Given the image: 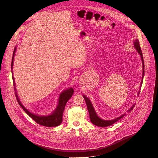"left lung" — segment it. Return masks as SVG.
<instances>
[{"label": "left lung", "instance_id": "8db88e82", "mask_svg": "<svg viewBox=\"0 0 158 158\" xmlns=\"http://www.w3.org/2000/svg\"><path fill=\"white\" fill-rule=\"evenodd\" d=\"M133 44H134V47L135 50L137 51L138 52L140 55L141 56V60H142V68H143V72H142V80H141V84H140V86H139V91H138L137 93V95H138L139 93H140V89L142 86V82H143V78L144 77V61H143V55H142V51H141V47L139 45V40L138 39H136L135 40H134L133 42ZM83 97L85 99V101L86 102V103L87 105V110L89 111V116H90V121L93 124L98 126V127H108L110 125L114 124L115 123L116 121L119 120L120 119H121V118H124L125 116H126V113H124V114H122L121 116H120L119 117L113 119V120H103L102 118H99L96 112L94 110V107L92 104V103L91 102L90 100L89 99V98H87L86 96L83 95ZM135 104H133L131 106V107L130 108L128 111L127 112H129L133 109Z\"/></svg>", "mask_w": 158, "mask_h": 158}]
</instances>
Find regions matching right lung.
Instances as JSON below:
<instances>
[{
    "instance_id": "1",
    "label": "right lung",
    "mask_w": 158,
    "mask_h": 158,
    "mask_svg": "<svg viewBox=\"0 0 158 158\" xmlns=\"http://www.w3.org/2000/svg\"><path fill=\"white\" fill-rule=\"evenodd\" d=\"M16 51V47L15 48L14 53H13V56H12V62H11V70H12V79H13V82H14V89L15 91V94H16L15 95H16L17 102H19V104L21 107L23 108V109L27 114H28L30 118L37 123L38 124L43 125L44 127H57L63 121V114L64 112L65 105L67 104L68 100L72 97V95L73 94L74 90L73 89V88L71 87L66 90H64L61 93V94H60L59 95V98L58 99V104H57V107L55 108V110L49 115L42 116V115H39V114L31 113L29 110H27L21 103L20 100L17 95L16 88L15 87V81L13 76L12 70H13V66H14V56H15Z\"/></svg>"
}]
</instances>
